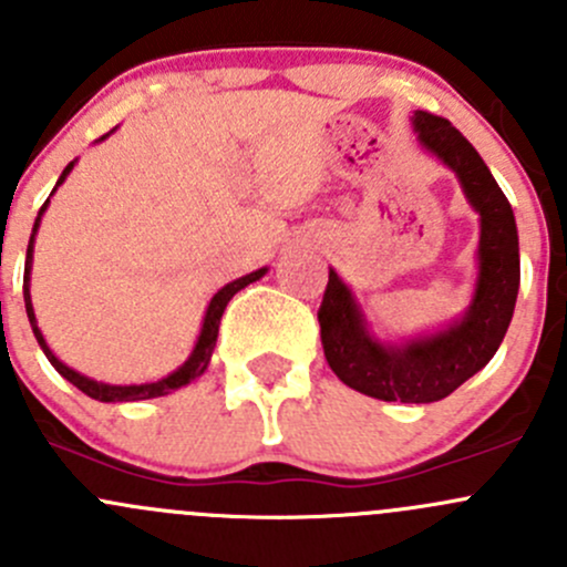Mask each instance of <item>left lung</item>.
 <instances>
[{"label": "left lung", "instance_id": "8db88e82", "mask_svg": "<svg viewBox=\"0 0 567 567\" xmlns=\"http://www.w3.org/2000/svg\"><path fill=\"white\" fill-rule=\"evenodd\" d=\"M414 128L422 147L458 175L468 203L480 214V274L472 307L463 320L439 334L409 346H384L370 337L351 290L329 268L318 323L326 362L342 384L379 400L433 403L491 362L516 310L522 268L516 216L472 142L450 120L431 112H414Z\"/></svg>", "mask_w": 567, "mask_h": 567}]
</instances>
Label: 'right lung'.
I'll return each instance as SVG.
<instances>
[{
    "label": "right lung",
    "mask_w": 567,
    "mask_h": 567,
    "mask_svg": "<svg viewBox=\"0 0 567 567\" xmlns=\"http://www.w3.org/2000/svg\"><path fill=\"white\" fill-rule=\"evenodd\" d=\"M104 140V136H101ZM73 169V162L68 164L65 169H62L60 181H56V186H60L62 181H65L68 173ZM54 186V188H56ZM45 205H49V199L43 203V208L38 210V219H35V227H32V238H30V247H27V266H24V305H27V316H30V323H32V331H35L40 348H43L45 359H49L51 364H54L56 373L62 375V379L71 381L76 390H82L87 398L93 400H101V403H128V400H147V398H162V394H169L177 386H186L192 384L194 379H199V375L208 370V362H210V353H214V346H216V337H219V320H221V312H225L227 301L233 299V296L238 293L241 288H247L249 282H255V279H260L262 274H266V268H257V271L247 274V277L236 279V282L225 285V288L219 290V293L210 299L208 305V312H205V320H203V331H199L197 337V346H194L192 357L186 359V362L181 364V368L175 370L173 375H167V379L162 381H153V384H134V386H112V384H99V381L87 379V375L76 373V370H71L68 364H62L60 359L51 353V348L45 346L43 334H40L38 329V320H35V312H32V299H30V268H32V244H35V233H38V225H40V216H43Z\"/></svg>",
    "instance_id": "add662e5"
}]
</instances>
